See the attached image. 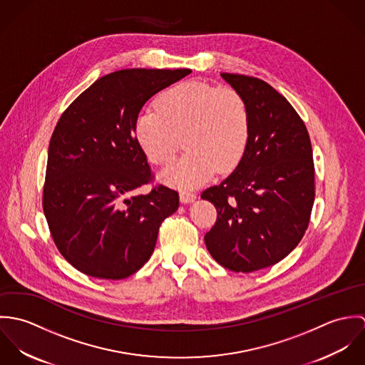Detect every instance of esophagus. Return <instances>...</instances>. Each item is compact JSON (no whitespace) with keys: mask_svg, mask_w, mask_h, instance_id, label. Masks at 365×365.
Masks as SVG:
<instances>
[{"mask_svg":"<svg viewBox=\"0 0 365 365\" xmlns=\"http://www.w3.org/2000/svg\"><path fill=\"white\" fill-rule=\"evenodd\" d=\"M197 198V194L194 191H181L180 192V200L182 204H191Z\"/></svg>","mask_w":365,"mask_h":365,"instance_id":"obj_1","label":"esophagus"}]
</instances>
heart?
Wrapping results in <instances>:
<instances>
[{
	"label": "heart",
	"mask_w": 365,
	"mask_h": 365,
	"mask_svg": "<svg viewBox=\"0 0 365 365\" xmlns=\"http://www.w3.org/2000/svg\"><path fill=\"white\" fill-rule=\"evenodd\" d=\"M157 110H143L135 120V136L148 158L167 165L185 143L187 153L161 173L178 188L204 184L217 170L230 173L249 140V108L230 87L201 81L180 83L164 91Z\"/></svg>",
	"instance_id": "b5f03b06"
}]
</instances>
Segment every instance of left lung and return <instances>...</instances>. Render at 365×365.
Here are the masks:
<instances>
[{
	"mask_svg": "<svg viewBox=\"0 0 365 365\" xmlns=\"http://www.w3.org/2000/svg\"><path fill=\"white\" fill-rule=\"evenodd\" d=\"M249 108V140L235 171L201 195L217 217L205 235L210 256L236 272L285 259L308 229L314 201L309 133L278 91L256 77L222 73Z\"/></svg>",
	"mask_w": 365,
	"mask_h": 365,
	"instance_id": "obj_1",
	"label": "left lung"
}]
</instances>
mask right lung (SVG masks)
I'll return each mask as SVG.
<instances>
[{"mask_svg":"<svg viewBox=\"0 0 365 365\" xmlns=\"http://www.w3.org/2000/svg\"><path fill=\"white\" fill-rule=\"evenodd\" d=\"M190 73L126 68L106 74L60 116L48 152L43 212L54 245L78 271L122 279L150 259L160 225L180 198L164 185L130 196L152 181L135 120L148 100Z\"/></svg>","mask_w":365,"mask_h":365,"instance_id":"obj_1","label":"right lung"}]
</instances>
